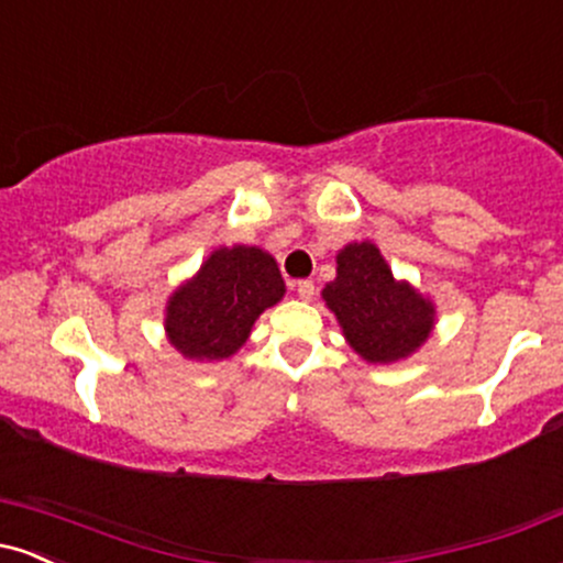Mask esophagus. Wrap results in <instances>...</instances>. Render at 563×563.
Masks as SVG:
<instances>
[{"mask_svg": "<svg viewBox=\"0 0 563 563\" xmlns=\"http://www.w3.org/2000/svg\"><path fill=\"white\" fill-rule=\"evenodd\" d=\"M296 294H299L301 301H312L314 299V283L312 280H299V283H296Z\"/></svg>", "mask_w": 563, "mask_h": 563, "instance_id": "34e87169", "label": "esophagus"}]
</instances>
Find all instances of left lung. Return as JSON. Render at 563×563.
<instances>
[{
	"instance_id": "left-lung-1",
	"label": "left lung",
	"mask_w": 563,
	"mask_h": 563,
	"mask_svg": "<svg viewBox=\"0 0 563 563\" xmlns=\"http://www.w3.org/2000/svg\"><path fill=\"white\" fill-rule=\"evenodd\" d=\"M322 299L339 320L349 346L367 363L389 365L410 357L434 328V303L410 283L394 280L371 241L349 243L335 256V280Z\"/></svg>"
}]
</instances>
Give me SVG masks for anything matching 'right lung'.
Returning a JSON list of instances; mask_svg holds the SVG:
<instances>
[{
  "instance_id": "1",
  "label": "right lung",
  "mask_w": 563,
  "mask_h": 563,
  "mask_svg": "<svg viewBox=\"0 0 563 563\" xmlns=\"http://www.w3.org/2000/svg\"><path fill=\"white\" fill-rule=\"evenodd\" d=\"M286 294L277 262L256 245L217 249L198 275L172 294L166 335L187 360H228L267 307Z\"/></svg>"
}]
</instances>
